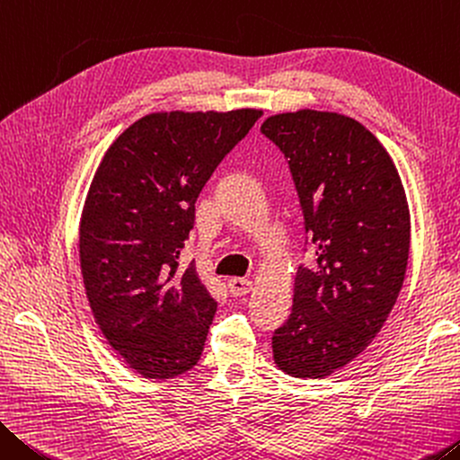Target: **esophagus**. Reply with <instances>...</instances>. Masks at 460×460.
Instances as JSON below:
<instances>
[{
	"label": "esophagus",
	"instance_id": "34e87169",
	"mask_svg": "<svg viewBox=\"0 0 460 460\" xmlns=\"http://www.w3.org/2000/svg\"><path fill=\"white\" fill-rule=\"evenodd\" d=\"M228 289L232 296H246L252 289V281L244 279V277H232L228 279Z\"/></svg>",
	"mask_w": 460,
	"mask_h": 460
}]
</instances>
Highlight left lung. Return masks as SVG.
<instances>
[{
    "instance_id": "8db88e82",
    "label": "left lung",
    "mask_w": 460,
    "mask_h": 460,
    "mask_svg": "<svg viewBox=\"0 0 460 460\" xmlns=\"http://www.w3.org/2000/svg\"><path fill=\"white\" fill-rule=\"evenodd\" d=\"M296 183L305 243L289 318L273 334L277 367L322 379L349 365L385 323L410 254V212L387 150L357 119L299 110L267 118Z\"/></svg>"
}]
</instances>
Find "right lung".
<instances>
[{"instance_id": "add662e5", "label": "right lung", "mask_w": 460, "mask_h": 460, "mask_svg": "<svg viewBox=\"0 0 460 460\" xmlns=\"http://www.w3.org/2000/svg\"><path fill=\"white\" fill-rule=\"evenodd\" d=\"M261 110L163 111L108 148L79 226L87 299L111 349L148 379H172L201 357L216 299L179 254L195 201Z\"/></svg>"}]
</instances>
